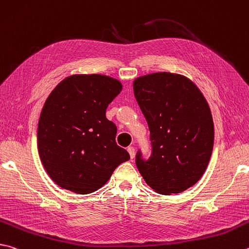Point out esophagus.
Wrapping results in <instances>:
<instances>
[{"label":"esophagus","instance_id":"esophagus-1","mask_svg":"<svg viewBox=\"0 0 249 249\" xmlns=\"http://www.w3.org/2000/svg\"><path fill=\"white\" fill-rule=\"evenodd\" d=\"M127 151H128V153H129V156H130V158H134V156H135V148L134 147H132V146H129L128 148H127Z\"/></svg>","mask_w":249,"mask_h":249}]
</instances>
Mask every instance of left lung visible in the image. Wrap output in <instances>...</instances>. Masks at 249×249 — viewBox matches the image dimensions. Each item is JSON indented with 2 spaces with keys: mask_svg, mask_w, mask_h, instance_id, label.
Instances as JSON below:
<instances>
[{
  "mask_svg": "<svg viewBox=\"0 0 249 249\" xmlns=\"http://www.w3.org/2000/svg\"><path fill=\"white\" fill-rule=\"evenodd\" d=\"M133 86L152 146L148 160L137 152L139 173L157 193H182L205 173L213 149V121L208 102L191 79L178 74L144 75Z\"/></svg>",
  "mask_w": 249,
  "mask_h": 249,
  "instance_id": "1",
  "label": "left lung"
}]
</instances>
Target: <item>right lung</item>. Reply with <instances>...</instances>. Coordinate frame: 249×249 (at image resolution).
<instances>
[{"mask_svg":"<svg viewBox=\"0 0 249 249\" xmlns=\"http://www.w3.org/2000/svg\"><path fill=\"white\" fill-rule=\"evenodd\" d=\"M122 84L106 75H73L49 94L38 124V151L50 178L76 194L105 185L114 170L129 160L117 146L116 126L106 117Z\"/></svg>","mask_w":249,"mask_h":249,"instance_id":"obj_1","label":"right lung"}]
</instances>
